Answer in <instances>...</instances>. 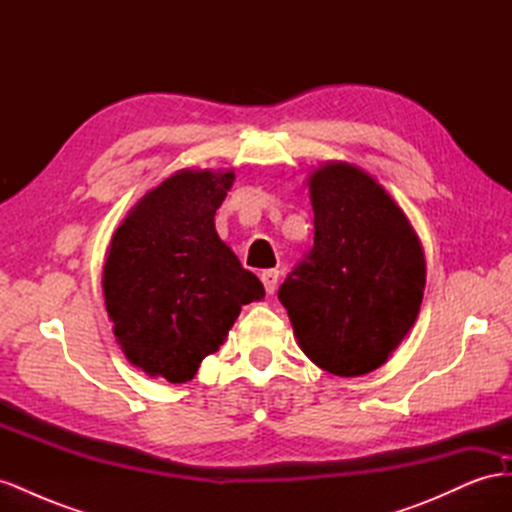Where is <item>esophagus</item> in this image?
I'll return each instance as SVG.
<instances>
[{
	"instance_id": "34e87169",
	"label": "esophagus",
	"mask_w": 512,
	"mask_h": 512,
	"mask_svg": "<svg viewBox=\"0 0 512 512\" xmlns=\"http://www.w3.org/2000/svg\"><path fill=\"white\" fill-rule=\"evenodd\" d=\"M260 280H262V284H265L267 294H273L275 288H277V280H280V271H275V269L262 271V273H260Z\"/></svg>"
}]
</instances>
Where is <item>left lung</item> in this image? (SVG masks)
I'll list each match as a JSON object with an SVG mask.
<instances>
[{"instance_id": "left-lung-1", "label": "left lung", "mask_w": 512, "mask_h": 512, "mask_svg": "<svg viewBox=\"0 0 512 512\" xmlns=\"http://www.w3.org/2000/svg\"><path fill=\"white\" fill-rule=\"evenodd\" d=\"M314 247L280 286L307 359L363 376L408 335L425 290V254L406 213L365 170L329 162L309 175Z\"/></svg>"}]
</instances>
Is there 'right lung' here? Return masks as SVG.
Returning a JSON list of instances; mask_svg holds the SVG:
<instances>
[{
	"label": "right lung",
	"instance_id": "right-lung-1",
	"mask_svg": "<svg viewBox=\"0 0 512 512\" xmlns=\"http://www.w3.org/2000/svg\"><path fill=\"white\" fill-rule=\"evenodd\" d=\"M232 181V170H177L138 200L111 239L106 312L126 359L149 376L192 380L241 307L265 297L215 230Z\"/></svg>",
	"mask_w": 512,
	"mask_h": 512
}]
</instances>
